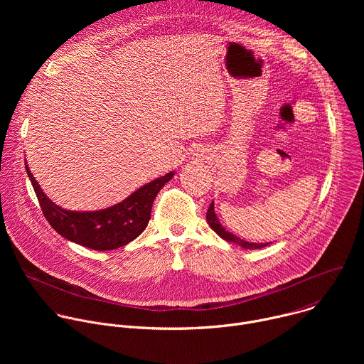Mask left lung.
I'll return each instance as SVG.
<instances>
[{"label":"left lung","mask_w":364,"mask_h":364,"mask_svg":"<svg viewBox=\"0 0 364 364\" xmlns=\"http://www.w3.org/2000/svg\"><path fill=\"white\" fill-rule=\"evenodd\" d=\"M205 219H207V223H209V226H210L222 239H225L226 242L236 243V245H239V246H242V247H245V249H261V247H265V246L269 245V243H252V242H246V240H243V239L235 236L233 233L228 232V230L220 225V222H219V219H218V216H216V213H215V204H213V201H212V204H210V207H209V210H207Z\"/></svg>","instance_id":"obj_1"}]
</instances>
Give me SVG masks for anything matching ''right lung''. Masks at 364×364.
I'll list each match as a JSON object with an SVG mask.
<instances>
[{
  "instance_id": "add662e5",
  "label": "right lung",
  "mask_w": 364,
  "mask_h": 364,
  "mask_svg": "<svg viewBox=\"0 0 364 364\" xmlns=\"http://www.w3.org/2000/svg\"><path fill=\"white\" fill-rule=\"evenodd\" d=\"M27 168L41 212L65 239L93 250H112L136 239L151 219L155 196L174 177V171L139 187L124 201L96 212H70L51 201Z\"/></svg>"
}]
</instances>
